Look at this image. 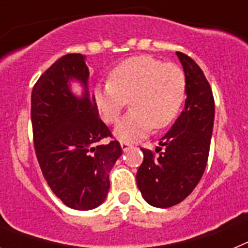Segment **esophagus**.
<instances>
[{"label":"esophagus","instance_id":"1","mask_svg":"<svg viewBox=\"0 0 248 248\" xmlns=\"http://www.w3.org/2000/svg\"><path fill=\"white\" fill-rule=\"evenodd\" d=\"M120 146H122L123 151H128L129 149L133 146V144L129 143V141H122V143H120Z\"/></svg>","mask_w":248,"mask_h":248}]
</instances>
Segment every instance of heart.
I'll return each instance as SVG.
<instances>
[{
    "label": "heart",
    "instance_id": "1",
    "mask_svg": "<svg viewBox=\"0 0 248 248\" xmlns=\"http://www.w3.org/2000/svg\"><path fill=\"white\" fill-rule=\"evenodd\" d=\"M109 78L104 84L97 85L95 102L105 122L113 124L130 98L133 108L115 126V135L122 140L144 137L151 128H166L185 103V72L153 57L125 59L111 69Z\"/></svg>",
    "mask_w": 248,
    "mask_h": 248
}]
</instances>
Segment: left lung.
<instances>
[{
  "mask_svg": "<svg viewBox=\"0 0 248 248\" xmlns=\"http://www.w3.org/2000/svg\"><path fill=\"white\" fill-rule=\"evenodd\" d=\"M187 80L185 108L161 138L155 153L141 148L144 160L137 172L143 198L155 207H171L196 187L209 159L215 118L211 87L194 59L176 52Z\"/></svg>",
  "mask_w": 248,
  "mask_h": 248,
  "instance_id": "8db88e82",
  "label": "left lung"
}]
</instances>
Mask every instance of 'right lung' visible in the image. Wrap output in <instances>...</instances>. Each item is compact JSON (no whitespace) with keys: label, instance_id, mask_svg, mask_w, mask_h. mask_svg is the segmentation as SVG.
I'll return each instance as SVG.
<instances>
[{"label":"right lung","instance_id":"1","mask_svg":"<svg viewBox=\"0 0 248 248\" xmlns=\"http://www.w3.org/2000/svg\"><path fill=\"white\" fill-rule=\"evenodd\" d=\"M89 71L84 56L61 57L36 82L31 95L33 144L42 174L50 190L74 210H92L108 195L109 172L123 150L98 115L89 97ZM85 85L82 98L74 97L69 80Z\"/></svg>","mask_w":248,"mask_h":248}]
</instances>
